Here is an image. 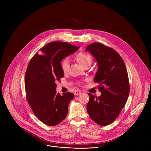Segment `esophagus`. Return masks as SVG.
<instances>
[{
    "mask_svg": "<svg viewBox=\"0 0 151 151\" xmlns=\"http://www.w3.org/2000/svg\"><path fill=\"white\" fill-rule=\"evenodd\" d=\"M74 93H75V96H78V95L81 94V91H76Z\"/></svg>",
    "mask_w": 151,
    "mask_h": 151,
    "instance_id": "esophagus-1",
    "label": "esophagus"
}]
</instances>
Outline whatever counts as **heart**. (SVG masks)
Listing matches in <instances>:
<instances>
[{
    "instance_id": "b5f03b06",
    "label": "heart",
    "mask_w": 151,
    "mask_h": 151,
    "mask_svg": "<svg viewBox=\"0 0 151 151\" xmlns=\"http://www.w3.org/2000/svg\"><path fill=\"white\" fill-rule=\"evenodd\" d=\"M75 58L76 60L84 67H89L92 61L91 55L84 51H80L77 53L75 55ZM69 59L68 58H65L61 62V68L64 73L68 72L69 69Z\"/></svg>"
}]
</instances>
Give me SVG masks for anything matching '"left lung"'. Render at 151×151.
<instances>
[{
    "instance_id": "8db88e82",
    "label": "left lung",
    "mask_w": 151,
    "mask_h": 151,
    "mask_svg": "<svg viewBox=\"0 0 151 151\" xmlns=\"http://www.w3.org/2000/svg\"><path fill=\"white\" fill-rule=\"evenodd\" d=\"M96 58L99 69L94 82L99 84V97L89 93L87 111L92 119L102 126L113 122L127 100L130 84L127 71L121 55L112 47L95 42L86 47Z\"/></svg>"
}]
</instances>
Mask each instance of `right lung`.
<instances>
[{
  "instance_id": "add662e5",
  "label": "right lung",
  "mask_w": 151,
  "mask_h": 151,
  "mask_svg": "<svg viewBox=\"0 0 151 151\" xmlns=\"http://www.w3.org/2000/svg\"><path fill=\"white\" fill-rule=\"evenodd\" d=\"M79 47L66 42H51L36 52L29 63L24 80L26 99L35 116L47 125L59 124L67 115L74 94L57 93L55 83L63 77L60 62Z\"/></svg>"
}]
</instances>
